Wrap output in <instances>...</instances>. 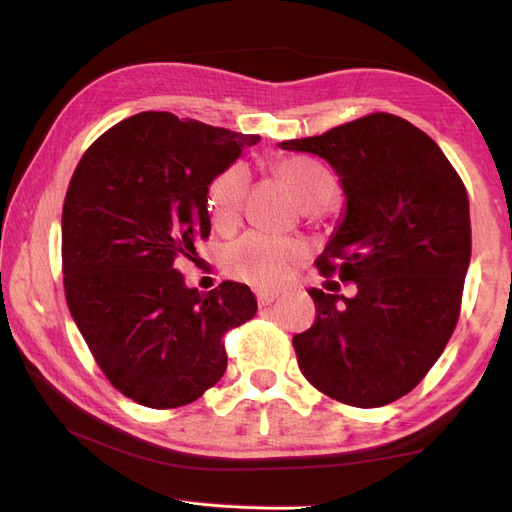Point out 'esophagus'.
Segmentation results:
<instances>
[{"label":"esophagus","mask_w":512,"mask_h":512,"mask_svg":"<svg viewBox=\"0 0 512 512\" xmlns=\"http://www.w3.org/2000/svg\"><path fill=\"white\" fill-rule=\"evenodd\" d=\"M277 297H279L277 290H259L257 302H259V306H268V304H273Z\"/></svg>","instance_id":"34e87169"}]
</instances>
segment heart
I'll use <instances>...</instances> for the list:
<instances>
[{
	"label": "heart",
	"mask_w": 512,
	"mask_h": 512,
	"mask_svg": "<svg viewBox=\"0 0 512 512\" xmlns=\"http://www.w3.org/2000/svg\"><path fill=\"white\" fill-rule=\"evenodd\" d=\"M277 175L299 204L310 210L326 208L337 197V179L315 159L286 157L275 164ZM246 168L233 164L224 168L206 190V208L219 230H230L239 219L246 195ZM304 257V246L295 239L250 233L239 239L228 253V270L242 282L259 288L284 284L295 264Z\"/></svg>",
	"instance_id": "1"
}]
</instances>
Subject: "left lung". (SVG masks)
<instances>
[{"label": "left lung", "instance_id": "8db88e82", "mask_svg": "<svg viewBox=\"0 0 512 512\" xmlns=\"http://www.w3.org/2000/svg\"><path fill=\"white\" fill-rule=\"evenodd\" d=\"M279 148L337 173L346 208L317 268L357 284L355 297L308 290L317 319L293 337L299 368L337 402L386 406L422 382L455 330L470 264L466 188L424 130L388 113Z\"/></svg>", "mask_w": 512, "mask_h": 512}]
</instances>
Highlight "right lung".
<instances>
[{
  "instance_id": "right-lung-1",
  "label": "right lung",
  "mask_w": 512,
  "mask_h": 512,
  "mask_svg": "<svg viewBox=\"0 0 512 512\" xmlns=\"http://www.w3.org/2000/svg\"><path fill=\"white\" fill-rule=\"evenodd\" d=\"M257 142L148 110L79 159L62 210L66 302L108 382L137 404L202 397L226 370L222 337L257 313L246 284L199 293L177 268L210 235L208 184Z\"/></svg>"
}]
</instances>
